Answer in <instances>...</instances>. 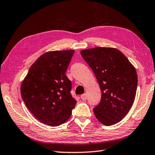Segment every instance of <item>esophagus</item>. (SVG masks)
<instances>
[{
    "label": "esophagus",
    "mask_w": 155,
    "mask_h": 155,
    "mask_svg": "<svg viewBox=\"0 0 155 155\" xmlns=\"http://www.w3.org/2000/svg\"><path fill=\"white\" fill-rule=\"evenodd\" d=\"M81 99L83 101H85V100L87 99V96H86V94H82L81 96Z\"/></svg>",
    "instance_id": "34e87169"
}]
</instances>
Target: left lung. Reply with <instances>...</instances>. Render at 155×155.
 Returning <instances> with one entry per match:
<instances>
[{
  "label": "left lung",
  "instance_id": "1",
  "mask_svg": "<svg viewBox=\"0 0 155 155\" xmlns=\"http://www.w3.org/2000/svg\"><path fill=\"white\" fill-rule=\"evenodd\" d=\"M81 54L92 68L101 91L94 115L105 126L124 119L134 101L137 87L135 68L121 51L113 48H90Z\"/></svg>",
  "mask_w": 155,
  "mask_h": 155
}]
</instances>
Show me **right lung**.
Segmentation results:
<instances>
[{
	"label": "right lung",
	"mask_w": 155,
	"mask_h": 155,
	"mask_svg": "<svg viewBox=\"0 0 155 155\" xmlns=\"http://www.w3.org/2000/svg\"><path fill=\"white\" fill-rule=\"evenodd\" d=\"M74 50L50 51L41 55L22 82L21 93L27 107L38 121L50 126L64 124L77 104L66 77Z\"/></svg>",
	"instance_id": "add662e5"
}]
</instances>
